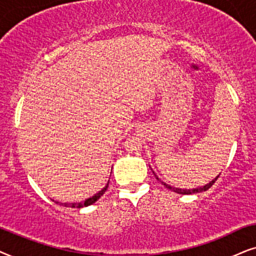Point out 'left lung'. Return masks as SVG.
<instances>
[{"label":"left lung","instance_id":"1","mask_svg":"<svg viewBox=\"0 0 256 256\" xmlns=\"http://www.w3.org/2000/svg\"><path fill=\"white\" fill-rule=\"evenodd\" d=\"M219 178V176H216V179H213L212 182H210V184H207V185H205L204 187H198V188H194V190H182V188H176V187H171L170 185H168V184H165V182H160L164 186L166 187V188H168V190H173V192H176V193H178V194H193V193H200V192H204V190H207L208 188H210V186L213 185L214 182H216V179ZM158 179V178H156ZM159 180V179H158Z\"/></svg>","mask_w":256,"mask_h":256}]
</instances>
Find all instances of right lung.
<instances>
[{
    "instance_id": "add662e5",
    "label": "right lung",
    "mask_w": 256,
    "mask_h": 256,
    "mask_svg": "<svg viewBox=\"0 0 256 256\" xmlns=\"http://www.w3.org/2000/svg\"><path fill=\"white\" fill-rule=\"evenodd\" d=\"M108 184L106 186L104 187L103 190H100V193H97V194H94V196H92V198H88V199H86L85 200L84 202H77V204H62L63 206H66V207H72V208H82V207H86V206H90V205H92L94 202H96L98 199H100V198L103 196V194L105 193V190H108Z\"/></svg>"
}]
</instances>
